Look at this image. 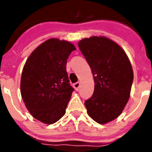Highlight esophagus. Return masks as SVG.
Here are the masks:
<instances>
[{"label": "esophagus", "mask_w": 152, "mask_h": 152, "mask_svg": "<svg viewBox=\"0 0 152 152\" xmlns=\"http://www.w3.org/2000/svg\"><path fill=\"white\" fill-rule=\"evenodd\" d=\"M73 87H74L75 90H76V91H78V90H79V87H80V82H76V83H75L74 85H73Z\"/></svg>", "instance_id": "1"}]
</instances>
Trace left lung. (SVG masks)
Here are the masks:
<instances>
[{
    "mask_svg": "<svg viewBox=\"0 0 152 152\" xmlns=\"http://www.w3.org/2000/svg\"><path fill=\"white\" fill-rule=\"evenodd\" d=\"M78 45L95 82L93 96L85 102L87 113L97 123H108L121 114L129 99L134 77L131 63L123 49L104 37L85 38Z\"/></svg>",
    "mask_w": 152,
    "mask_h": 152,
    "instance_id": "obj_1",
    "label": "left lung"
}]
</instances>
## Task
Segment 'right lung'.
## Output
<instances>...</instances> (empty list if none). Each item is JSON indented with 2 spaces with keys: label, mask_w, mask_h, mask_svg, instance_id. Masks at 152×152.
<instances>
[{
  "label": "right lung",
  "mask_w": 152,
  "mask_h": 152,
  "mask_svg": "<svg viewBox=\"0 0 152 152\" xmlns=\"http://www.w3.org/2000/svg\"><path fill=\"white\" fill-rule=\"evenodd\" d=\"M76 49L70 42L52 38L37 48L24 65L21 96L29 113L42 123L54 124L65 114L74 90L66 64Z\"/></svg>",
  "instance_id": "1"
}]
</instances>
